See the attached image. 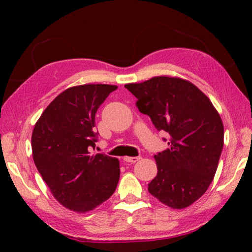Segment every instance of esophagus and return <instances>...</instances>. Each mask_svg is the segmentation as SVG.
<instances>
[{
    "mask_svg": "<svg viewBox=\"0 0 252 252\" xmlns=\"http://www.w3.org/2000/svg\"><path fill=\"white\" fill-rule=\"evenodd\" d=\"M141 158L140 157H125L123 158V160H125L126 162H131V163H134V162L139 161Z\"/></svg>",
    "mask_w": 252,
    "mask_h": 252,
    "instance_id": "1",
    "label": "esophagus"
}]
</instances>
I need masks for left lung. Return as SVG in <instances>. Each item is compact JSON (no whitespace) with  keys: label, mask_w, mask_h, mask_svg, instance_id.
I'll return each instance as SVG.
<instances>
[{"label":"left lung","mask_w":252,"mask_h":252,"mask_svg":"<svg viewBox=\"0 0 252 252\" xmlns=\"http://www.w3.org/2000/svg\"><path fill=\"white\" fill-rule=\"evenodd\" d=\"M125 87L138 99L140 112L169 135V148L155 156L158 173L149 192L173 209L187 208L206 192L218 168L223 148L219 113L203 92L180 78L156 76Z\"/></svg>","instance_id":"1"}]
</instances>
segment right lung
Wrapping results in <instances>:
<instances>
[{
    "label": "right lung",
    "mask_w": 252,
    "mask_h": 252,
    "mask_svg": "<svg viewBox=\"0 0 252 252\" xmlns=\"http://www.w3.org/2000/svg\"><path fill=\"white\" fill-rule=\"evenodd\" d=\"M117 85L83 84L63 91L48 105L32 132L33 160L58 201L88 212L116 191L120 178L117 158L97 153L95 113Z\"/></svg>",
    "instance_id": "add662e5"
}]
</instances>
